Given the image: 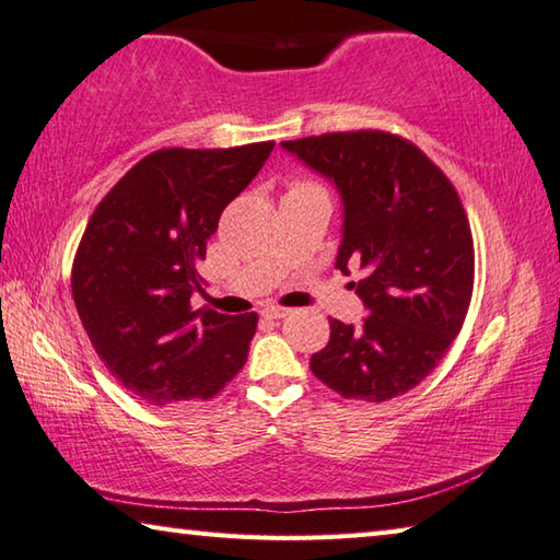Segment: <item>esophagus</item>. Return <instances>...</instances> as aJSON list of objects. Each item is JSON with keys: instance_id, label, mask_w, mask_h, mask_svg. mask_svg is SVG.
Listing matches in <instances>:
<instances>
[{"instance_id": "1", "label": "esophagus", "mask_w": 560, "mask_h": 560, "mask_svg": "<svg viewBox=\"0 0 560 560\" xmlns=\"http://www.w3.org/2000/svg\"><path fill=\"white\" fill-rule=\"evenodd\" d=\"M289 314H291V308H283V306H269V308H264V316L271 318V320L287 318Z\"/></svg>"}]
</instances>
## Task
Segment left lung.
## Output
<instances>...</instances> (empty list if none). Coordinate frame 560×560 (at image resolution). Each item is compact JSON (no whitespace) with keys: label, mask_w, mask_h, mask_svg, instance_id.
Masks as SVG:
<instances>
[{"label":"left lung","mask_w":560,"mask_h":560,"mask_svg":"<svg viewBox=\"0 0 560 560\" xmlns=\"http://www.w3.org/2000/svg\"><path fill=\"white\" fill-rule=\"evenodd\" d=\"M283 150L334 179L343 200L336 269L358 267L371 316L330 318L311 371L348 400L385 402L428 377L462 330L474 289L467 212L447 175L410 140L385 130L283 140Z\"/></svg>","instance_id":"1"}]
</instances>
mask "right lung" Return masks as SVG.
Masks as SVG:
<instances>
[{
    "label": "right lung",
    "mask_w": 560,
    "mask_h": 560,
    "mask_svg": "<svg viewBox=\"0 0 560 560\" xmlns=\"http://www.w3.org/2000/svg\"><path fill=\"white\" fill-rule=\"evenodd\" d=\"M273 150L163 148L122 175L93 210L73 257L71 291L91 346L138 400H210L242 371L257 314L192 308L200 261L224 207Z\"/></svg>",
    "instance_id": "add662e5"
}]
</instances>
